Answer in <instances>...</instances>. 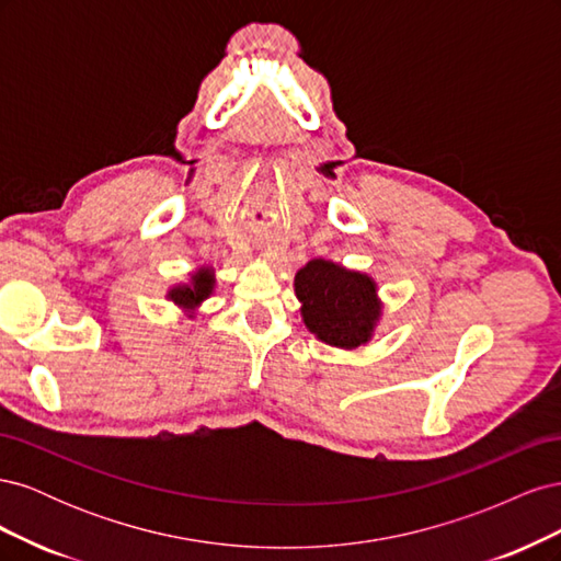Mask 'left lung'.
<instances>
[{
	"label": "left lung",
	"mask_w": 561,
	"mask_h": 561,
	"mask_svg": "<svg viewBox=\"0 0 561 561\" xmlns=\"http://www.w3.org/2000/svg\"><path fill=\"white\" fill-rule=\"evenodd\" d=\"M307 328L325 344L353 348L365 344L379 318L371 278L325 260H313L295 276Z\"/></svg>",
	"instance_id": "left-lung-1"
}]
</instances>
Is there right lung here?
Returning a JSON list of instances; mask_svg holds the SVG:
<instances>
[{
    "label": "right lung",
    "instance_id": "1",
    "mask_svg": "<svg viewBox=\"0 0 561 561\" xmlns=\"http://www.w3.org/2000/svg\"><path fill=\"white\" fill-rule=\"evenodd\" d=\"M213 293V276L206 268H201L196 276H192V285H182L171 290V299L180 307H196L203 299Z\"/></svg>",
    "mask_w": 561,
    "mask_h": 561
}]
</instances>
